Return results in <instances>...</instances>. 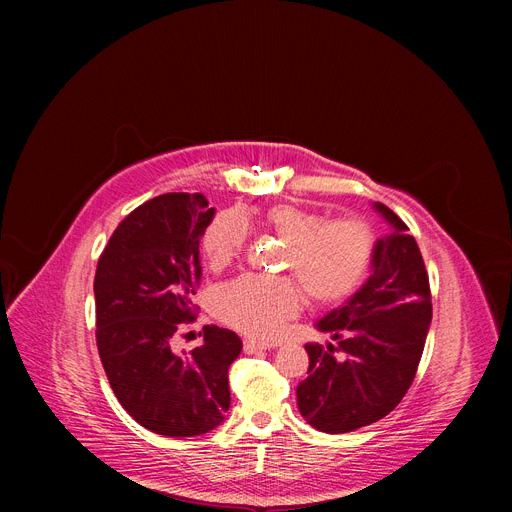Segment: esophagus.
Returning <instances> with one entry per match:
<instances>
[{
  "instance_id": "1",
  "label": "esophagus",
  "mask_w": 512,
  "mask_h": 512,
  "mask_svg": "<svg viewBox=\"0 0 512 512\" xmlns=\"http://www.w3.org/2000/svg\"><path fill=\"white\" fill-rule=\"evenodd\" d=\"M267 348H270V344L255 342V340H245V344H242V351H245L247 355H255V353H261V351H267Z\"/></svg>"
}]
</instances>
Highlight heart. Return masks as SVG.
I'll return each mask as SVG.
<instances>
[{
	"label": "heart",
	"mask_w": 512,
	"mask_h": 512,
	"mask_svg": "<svg viewBox=\"0 0 512 512\" xmlns=\"http://www.w3.org/2000/svg\"><path fill=\"white\" fill-rule=\"evenodd\" d=\"M257 224L286 242L282 270L292 274L315 303L332 305L353 294L373 259L375 236L361 218L326 220L294 203H276L257 213ZM249 215L222 211L203 232V253L222 270L245 251ZM303 309V292L290 278L240 276L215 292V313L234 330L274 340Z\"/></svg>",
	"instance_id": "1"
}]
</instances>
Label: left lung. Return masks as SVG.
Instances as JSON below:
<instances>
[{
  "label": "left lung",
  "instance_id": "left-lung-1",
  "mask_svg": "<svg viewBox=\"0 0 512 512\" xmlns=\"http://www.w3.org/2000/svg\"><path fill=\"white\" fill-rule=\"evenodd\" d=\"M375 209L394 230L375 245L363 288L317 324L336 344H305L309 375L297 386L299 411L326 434L355 432L396 409L415 380L432 321L417 240L392 209Z\"/></svg>",
  "mask_w": 512,
  "mask_h": 512
}]
</instances>
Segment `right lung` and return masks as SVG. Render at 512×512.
<instances>
[{"instance_id":"right-lung-1","label":"right lung","mask_w":512,"mask_h":512,"mask_svg":"<svg viewBox=\"0 0 512 512\" xmlns=\"http://www.w3.org/2000/svg\"><path fill=\"white\" fill-rule=\"evenodd\" d=\"M211 220L201 193L159 195L126 215L97 261L95 338L105 375L126 413L159 436L207 434L230 409L228 369L240 338L205 326L191 353L172 348L197 315L199 240Z\"/></svg>"}]
</instances>
